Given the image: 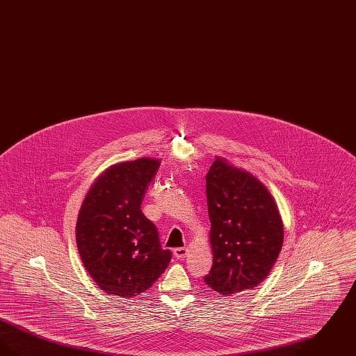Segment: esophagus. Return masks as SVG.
Returning a JSON list of instances; mask_svg holds the SVG:
<instances>
[{"label":"esophagus","instance_id":"34e87169","mask_svg":"<svg viewBox=\"0 0 356 356\" xmlns=\"http://www.w3.org/2000/svg\"><path fill=\"white\" fill-rule=\"evenodd\" d=\"M186 252H188V250H186V247H180V248H175L173 254H175V257H177V259H184Z\"/></svg>","mask_w":356,"mask_h":356}]
</instances>
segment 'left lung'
<instances>
[{
    "label": "left lung",
    "mask_w": 356,
    "mask_h": 356,
    "mask_svg": "<svg viewBox=\"0 0 356 356\" xmlns=\"http://www.w3.org/2000/svg\"><path fill=\"white\" fill-rule=\"evenodd\" d=\"M205 180L213 264L204 280L225 296L252 289L282 251L279 209L260 180L222 157H216Z\"/></svg>",
    "instance_id": "left-lung-1"
}]
</instances>
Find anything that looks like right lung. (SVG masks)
I'll return each instance as SVG.
<instances>
[{"label":"right lung","instance_id":"obj_1","mask_svg":"<svg viewBox=\"0 0 356 356\" xmlns=\"http://www.w3.org/2000/svg\"><path fill=\"white\" fill-rule=\"evenodd\" d=\"M160 160L143 157L104 170L88 191L76 224L85 270L106 293L132 298L165 271L172 259L141 208Z\"/></svg>","mask_w":356,"mask_h":356}]
</instances>
